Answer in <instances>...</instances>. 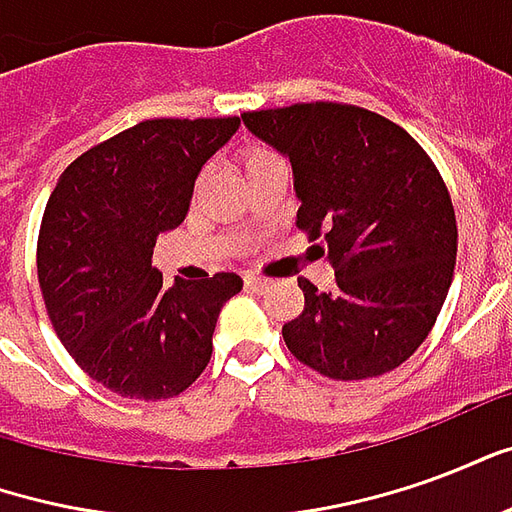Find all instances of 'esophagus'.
Segmentation results:
<instances>
[{"label": "esophagus", "mask_w": 512, "mask_h": 512, "mask_svg": "<svg viewBox=\"0 0 512 512\" xmlns=\"http://www.w3.org/2000/svg\"><path fill=\"white\" fill-rule=\"evenodd\" d=\"M244 285H246V290H252V293H263V290H268V285H271V282L263 277H255V274H249V277L244 279Z\"/></svg>", "instance_id": "34e87169"}]
</instances>
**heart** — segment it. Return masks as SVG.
I'll return each instance as SVG.
<instances>
[{"instance_id": "b5f03b06", "label": "heart", "mask_w": 512, "mask_h": 512, "mask_svg": "<svg viewBox=\"0 0 512 512\" xmlns=\"http://www.w3.org/2000/svg\"><path fill=\"white\" fill-rule=\"evenodd\" d=\"M271 153H266V150H263V147H246V153H244V167H246V172H249V169H255V167H260V164H266V161H271Z\"/></svg>"}]
</instances>
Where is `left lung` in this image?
Here are the masks:
<instances>
[{
    "label": "left lung",
    "instance_id": "obj_1",
    "mask_svg": "<svg viewBox=\"0 0 512 512\" xmlns=\"http://www.w3.org/2000/svg\"><path fill=\"white\" fill-rule=\"evenodd\" d=\"M290 161L296 224L321 238L337 285L299 279L304 310L282 326L288 351L321 376H384L425 343L450 290L458 227L450 191L414 136L348 104L244 112Z\"/></svg>",
    "mask_w": 512,
    "mask_h": 512
}]
</instances>
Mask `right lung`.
<instances>
[{"mask_svg":"<svg viewBox=\"0 0 512 512\" xmlns=\"http://www.w3.org/2000/svg\"><path fill=\"white\" fill-rule=\"evenodd\" d=\"M238 126V117L136 123L82 153L51 191L38 238L51 326L76 365L117 395L175 397L211 362L216 318L244 282L213 274L167 288L150 257Z\"/></svg>","mask_w":512,"mask_h":512,"instance_id":"add662e5","label":"right lung"}]
</instances>
